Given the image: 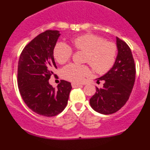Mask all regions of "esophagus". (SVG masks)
<instances>
[{
	"instance_id": "obj_1",
	"label": "esophagus",
	"mask_w": 150,
	"mask_h": 150,
	"mask_svg": "<svg viewBox=\"0 0 150 150\" xmlns=\"http://www.w3.org/2000/svg\"><path fill=\"white\" fill-rule=\"evenodd\" d=\"M71 86H72L73 88H76V87L78 86H82L80 83H71Z\"/></svg>"
}]
</instances>
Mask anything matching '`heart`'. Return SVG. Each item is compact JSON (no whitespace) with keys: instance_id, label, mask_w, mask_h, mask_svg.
<instances>
[{"instance_id":"heart-1","label":"heart","mask_w":150,"mask_h":150,"mask_svg":"<svg viewBox=\"0 0 150 150\" xmlns=\"http://www.w3.org/2000/svg\"><path fill=\"white\" fill-rule=\"evenodd\" d=\"M73 44L77 50L86 52L85 62L89 63L95 72L104 74L109 71L116 62L117 47L111 42L95 34H87L73 40ZM72 48L64 42H59L55 46L53 55L59 64H64L71 59ZM64 79L73 82H80L90 74L87 65L71 63L64 67L61 71Z\"/></svg>"}]
</instances>
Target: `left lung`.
I'll use <instances>...</instances> for the list:
<instances>
[{
  "instance_id": "left-lung-1",
  "label": "left lung",
  "mask_w": 150,
  "mask_h": 150,
  "mask_svg": "<svg viewBox=\"0 0 150 150\" xmlns=\"http://www.w3.org/2000/svg\"><path fill=\"white\" fill-rule=\"evenodd\" d=\"M118 53L112 68L97 79L104 82L101 88L90 98L92 109L101 114H112L125 104L132 93L135 81L134 61L131 49L125 42L116 38Z\"/></svg>"
}]
</instances>
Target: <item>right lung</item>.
<instances>
[{
    "mask_svg": "<svg viewBox=\"0 0 150 150\" xmlns=\"http://www.w3.org/2000/svg\"><path fill=\"white\" fill-rule=\"evenodd\" d=\"M61 34L46 30L24 48L18 64V87L24 102L34 112L54 116L64 110L71 91V83L62 80L53 88L49 83L57 68L53 50Z\"/></svg>",
    "mask_w": 150,
    "mask_h": 150,
    "instance_id": "add662e5",
    "label": "right lung"
}]
</instances>
